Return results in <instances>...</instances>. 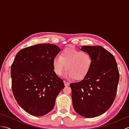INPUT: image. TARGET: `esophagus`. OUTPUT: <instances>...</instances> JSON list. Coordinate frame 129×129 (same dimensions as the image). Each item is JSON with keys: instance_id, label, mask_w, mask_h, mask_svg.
Wrapping results in <instances>:
<instances>
[{"instance_id": "1", "label": "esophagus", "mask_w": 129, "mask_h": 129, "mask_svg": "<svg viewBox=\"0 0 129 129\" xmlns=\"http://www.w3.org/2000/svg\"><path fill=\"white\" fill-rule=\"evenodd\" d=\"M64 84H65V86H69V85H70V83H69V82H67L66 81H64Z\"/></svg>"}]
</instances>
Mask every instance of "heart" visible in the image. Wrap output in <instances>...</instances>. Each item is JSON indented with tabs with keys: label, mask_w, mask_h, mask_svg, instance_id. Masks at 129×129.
<instances>
[{
	"label": "heart",
	"mask_w": 129,
	"mask_h": 129,
	"mask_svg": "<svg viewBox=\"0 0 129 129\" xmlns=\"http://www.w3.org/2000/svg\"><path fill=\"white\" fill-rule=\"evenodd\" d=\"M92 64L91 54L74 48L64 49L60 56H55L53 60L54 70L57 75H61L66 68L65 76L75 80L85 78L91 70Z\"/></svg>",
	"instance_id": "1"
}]
</instances>
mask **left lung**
<instances>
[{
  "label": "left lung",
  "mask_w": 129,
  "mask_h": 129,
  "mask_svg": "<svg viewBox=\"0 0 129 129\" xmlns=\"http://www.w3.org/2000/svg\"><path fill=\"white\" fill-rule=\"evenodd\" d=\"M93 60L91 69L83 80L71 83L73 106L81 116H100L110 108L116 97L119 72L113 55L100 46H83Z\"/></svg>",
  "instance_id": "obj_1"
}]
</instances>
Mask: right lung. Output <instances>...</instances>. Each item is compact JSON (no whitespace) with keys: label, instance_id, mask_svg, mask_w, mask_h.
Masks as SVG:
<instances>
[{"label":"right lung","instance_id":"obj_1","mask_svg":"<svg viewBox=\"0 0 129 129\" xmlns=\"http://www.w3.org/2000/svg\"><path fill=\"white\" fill-rule=\"evenodd\" d=\"M60 50L56 45L39 44L16 55L11 66L12 91L18 104L29 114L41 116L49 113L65 87L53 66Z\"/></svg>","mask_w":129,"mask_h":129}]
</instances>
